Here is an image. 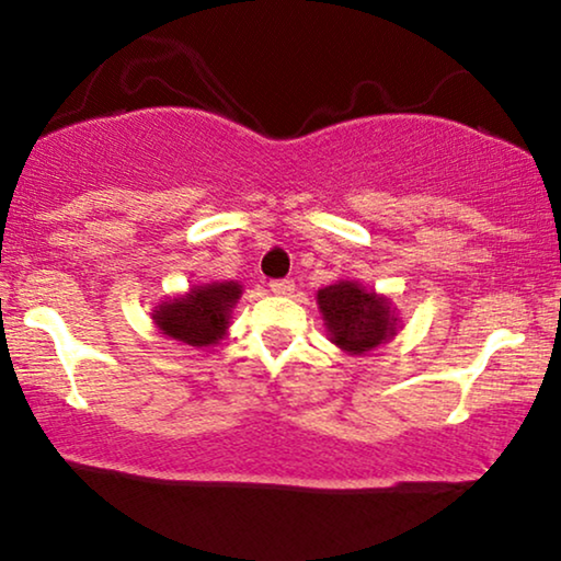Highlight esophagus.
<instances>
[{"mask_svg": "<svg viewBox=\"0 0 561 561\" xmlns=\"http://www.w3.org/2000/svg\"><path fill=\"white\" fill-rule=\"evenodd\" d=\"M271 290L275 296H290L296 290V283L288 280V278H280V280H273L271 283Z\"/></svg>", "mask_w": 561, "mask_h": 561, "instance_id": "obj_1", "label": "esophagus"}]
</instances>
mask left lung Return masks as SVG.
<instances>
[{
    "mask_svg": "<svg viewBox=\"0 0 561 561\" xmlns=\"http://www.w3.org/2000/svg\"><path fill=\"white\" fill-rule=\"evenodd\" d=\"M317 301L332 342L342 350L363 355L396 334L398 319L390 311V304L357 283L342 280L321 288Z\"/></svg>",
    "mask_w": 561,
    "mask_h": 561,
    "instance_id": "8db88e82",
    "label": "left lung"
}]
</instances>
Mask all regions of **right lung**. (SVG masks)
Instances as JSON below:
<instances>
[{
  "label": "right lung",
  "mask_w": 561,
  "mask_h": 561,
  "mask_svg": "<svg viewBox=\"0 0 561 561\" xmlns=\"http://www.w3.org/2000/svg\"><path fill=\"white\" fill-rule=\"evenodd\" d=\"M237 283H214V286L194 288L183 298L158 306L156 324L165 336H173L191 347L217 344L227 332L229 311L240 298Z\"/></svg>",
  "instance_id": "1"
}]
</instances>
